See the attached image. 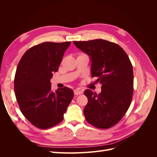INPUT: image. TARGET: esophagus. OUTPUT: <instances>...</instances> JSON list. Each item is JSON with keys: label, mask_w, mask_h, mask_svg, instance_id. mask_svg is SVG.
Returning <instances> with one entry per match:
<instances>
[{"label": "esophagus", "mask_w": 157, "mask_h": 157, "mask_svg": "<svg viewBox=\"0 0 157 157\" xmlns=\"http://www.w3.org/2000/svg\"><path fill=\"white\" fill-rule=\"evenodd\" d=\"M74 94H75V95H80V94H82V92L81 91V90H75Z\"/></svg>", "instance_id": "obj_1"}]
</instances>
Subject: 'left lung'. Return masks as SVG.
<instances>
[{"label": "left lung", "instance_id": "obj_1", "mask_svg": "<svg viewBox=\"0 0 157 157\" xmlns=\"http://www.w3.org/2000/svg\"><path fill=\"white\" fill-rule=\"evenodd\" d=\"M91 60L92 77L101 84L99 94L86 89L88 103L84 109L86 120L92 126L107 129L115 125L127 112L134 90L131 61L120 46L103 39L73 41Z\"/></svg>", "mask_w": 157, "mask_h": 157}]
</instances>
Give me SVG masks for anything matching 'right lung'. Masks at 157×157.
Wrapping results in <instances>:
<instances>
[{"mask_svg": "<svg viewBox=\"0 0 157 157\" xmlns=\"http://www.w3.org/2000/svg\"><path fill=\"white\" fill-rule=\"evenodd\" d=\"M71 42H45L25 52L19 62L14 78V91L24 117L40 129L54 126L73 99L71 88L52 91L50 79L57 72Z\"/></svg>", "mask_w": 157, "mask_h": 157, "instance_id": "add662e5", "label": "right lung"}]
</instances>
